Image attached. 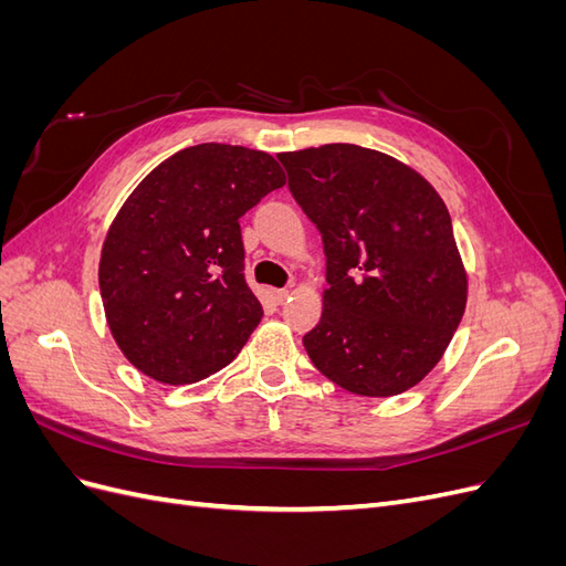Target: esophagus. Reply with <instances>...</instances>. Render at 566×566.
Returning a JSON list of instances; mask_svg holds the SVG:
<instances>
[{
	"mask_svg": "<svg viewBox=\"0 0 566 566\" xmlns=\"http://www.w3.org/2000/svg\"><path fill=\"white\" fill-rule=\"evenodd\" d=\"M273 302L276 304H283L285 300H287V295H290V290H285V287H279V290H273Z\"/></svg>",
	"mask_w": 566,
	"mask_h": 566,
	"instance_id": "obj_1",
	"label": "esophagus"
}]
</instances>
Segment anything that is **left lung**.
I'll return each mask as SVG.
<instances>
[{"label": "left lung", "mask_w": 566, "mask_h": 566, "mask_svg": "<svg viewBox=\"0 0 566 566\" xmlns=\"http://www.w3.org/2000/svg\"><path fill=\"white\" fill-rule=\"evenodd\" d=\"M323 238V312L302 337L325 378L358 397L418 385L465 314L468 271L434 186L387 153L325 144L279 153Z\"/></svg>", "instance_id": "obj_1"}]
</instances>
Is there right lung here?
I'll use <instances>...</instances> for the list:
<instances>
[{"instance_id":"obj_1","label":"right lung","mask_w":566,"mask_h":566,"mask_svg":"<svg viewBox=\"0 0 566 566\" xmlns=\"http://www.w3.org/2000/svg\"><path fill=\"white\" fill-rule=\"evenodd\" d=\"M283 184L264 150L198 144L134 188L98 262L108 328L134 368L191 385L243 349L264 312L243 276L238 219Z\"/></svg>"}]
</instances>
